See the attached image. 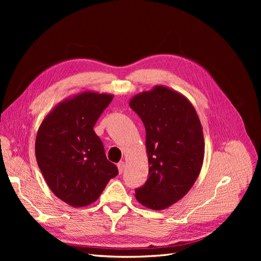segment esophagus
Instances as JSON below:
<instances>
[{
	"mask_svg": "<svg viewBox=\"0 0 261 261\" xmlns=\"http://www.w3.org/2000/svg\"><path fill=\"white\" fill-rule=\"evenodd\" d=\"M117 168H118L119 173H122L123 169H125V162H119V163L117 164Z\"/></svg>",
	"mask_w": 261,
	"mask_h": 261,
	"instance_id": "34e87169",
	"label": "esophagus"
}]
</instances>
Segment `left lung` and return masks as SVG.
Segmentation results:
<instances>
[{"instance_id": "left-lung-1", "label": "left lung", "mask_w": 261, "mask_h": 261, "mask_svg": "<svg viewBox=\"0 0 261 261\" xmlns=\"http://www.w3.org/2000/svg\"><path fill=\"white\" fill-rule=\"evenodd\" d=\"M130 108L144 122L149 176L135 190L143 206L165 210L194 186L204 160L203 129L195 107L165 86L136 94Z\"/></svg>"}]
</instances>
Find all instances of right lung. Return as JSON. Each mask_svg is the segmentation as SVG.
<instances>
[{"mask_svg": "<svg viewBox=\"0 0 261 261\" xmlns=\"http://www.w3.org/2000/svg\"><path fill=\"white\" fill-rule=\"evenodd\" d=\"M112 99V94L84 91L50 110L38 129V166L54 195L72 207L94 203L118 174L93 129Z\"/></svg>", "mask_w": 261, "mask_h": 261, "instance_id": "add662e5", "label": "right lung"}]
</instances>
